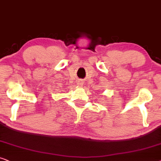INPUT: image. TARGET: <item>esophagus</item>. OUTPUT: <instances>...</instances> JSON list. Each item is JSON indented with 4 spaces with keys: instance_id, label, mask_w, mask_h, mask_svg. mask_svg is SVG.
Wrapping results in <instances>:
<instances>
[{
    "instance_id": "34e87169",
    "label": "esophagus",
    "mask_w": 161,
    "mask_h": 161,
    "mask_svg": "<svg viewBox=\"0 0 161 161\" xmlns=\"http://www.w3.org/2000/svg\"><path fill=\"white\" fill-rule=\"evenodd\" d=\"M82 85V81H79V85Z\"/></svg>"
}]
</instances>
